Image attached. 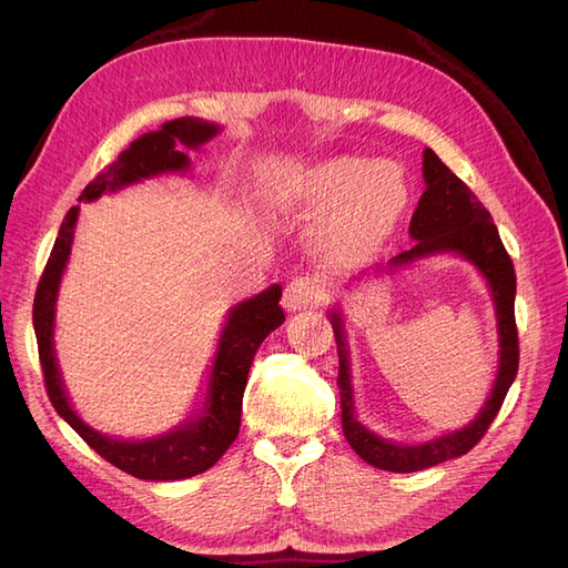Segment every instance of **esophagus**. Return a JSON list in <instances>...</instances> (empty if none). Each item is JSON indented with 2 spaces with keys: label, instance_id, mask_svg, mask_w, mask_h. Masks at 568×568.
I'll return each instance as SVG.
<instances>
[{
  "label": "esophagus",
  "instance_id": "1",
  "mask_svg": "<svg viewBox=\"0 0 568 568\" xmlns=\"http://www.w3.org/2000/svg\"><path fill=\"white\" fill-rule=\"evenodd\" d=\"M324 301V286L315 277H296L291 280L284 288V307L286 311H305V307H315Z\"/></svg>",
  "mask_w": 568,
  "mask_h": 568
}]
</instances>
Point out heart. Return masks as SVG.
Returning <instances> with one entry per match:
<instances>
[{
    "mask_svg": "<svg viewBox=\"0 0 568 568\" xmlns=\"http://www.w3.org/2000/svg\"><path fill=\"white\" fill-rule=\"evenodd\" d=\"M294 199L305 209H329L320 222V246L336 261H367L393 236L407 209L409 189L393 161L326 159L298 175Z\"/></svg>",
    "mask_w": 568,
    "mask_h": 568,
    "instance_id": "b5f03b06",
    "label": "heart"
}]
</instances>
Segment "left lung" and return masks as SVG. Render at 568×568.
Here are the masks:
<instances>
[{"instance_id":"8db88e82","label":"left lung","mask_w":568,"mask_h":568,"mask_svg":"<svg viewBox=\"0 0 568 568\" xmlns=\"http://www.w3.org/2000/svg\"><path fill=\"white\" fill-rule=\"evenodd\" d=\"M422 173L426 189L409 222V236L415 239V246L390 257L386 267H374V274L405 267L409 263L422 261V257L443 253L464 257V261L471 263L480 272V277L486 280L490 288L497 317V338H500V359H497V376L488 400L480 407L474 422L457 428L453 434H443L426 443H395L369 432V428L355 417L351 359L346 334H343V317L338 311L329 313V322L338 346L336 384L341 390L343 436L351 443V448L367 464H372V467L395 474L428 469L445 459L467 455L474 445L484 438L495 415L500 412L505 395L519 369V336L517 322H514L517 274H514L511 257L503 246L497 227L493 225V217L484 209V203L476 199L471 189L464 184L432 149H424Z\"/></svg>"}]
</instances>
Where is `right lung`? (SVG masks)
Here are the masks:
<instances>
[{
    "mask_svg": "<svg viewBox=\"0 0 568 568\" xmlns=\"http://www.w3.org/2000/svg\"><path fill=\"white\" fill-rule=\"evenodd\" d=\"M220 132L215 123H205L199 118H175L163 123L161 130L146 132L134 140L130 149L120 153L104 173H99L80 201H97L101 194L118 192L134 182H142L168 173H186L189 156L182 151L199 149ZM80 205H73L61 222L59 236L51 248L42 280L38 284L36 305H32V324H36L40 363L44 372V386L49 400L59 415L71 424L78 436L99 453L113 467L128 471L134 478L144 480H180L192 478L227 453L242 424V400L246 390L248 369L267 334H272L284 322L280 307L282 286L272 284L261 294L234 305L217 341V353L213 359L209 393L196 417L184 422L173 432L142 438L123 440L99 434L90 424H84L68 400L61 372L54 353V317L61 277L71 257Z\"/></svg>",
    "mask_w": 568,
    "mask_h": 568,
    "instance_id": "1",
    "label": "right lung"
}]
</instances>
